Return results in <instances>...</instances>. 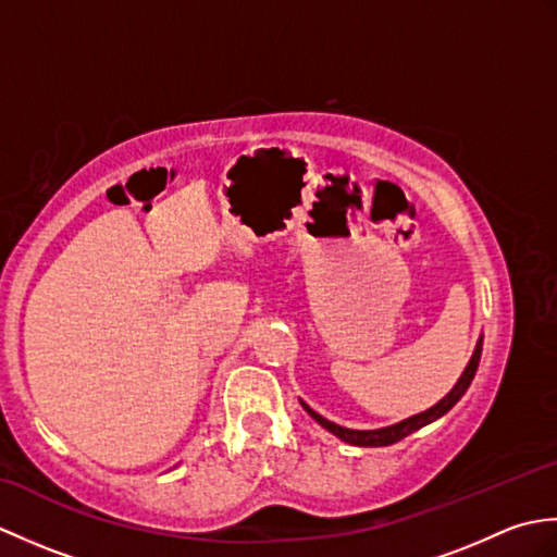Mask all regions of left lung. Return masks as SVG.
<instances>
[{"label":"left lung","instance_id":"left-lung-1","mask_svg":"<svg viewBox=\"0 0 557 557\" xmlns=\"http://www.w3.org/2000/svg\"><path fill=\"white\" fill-rule=\"evenodd\" d=\"M481 347H483V335L479 337L476 347H474V354H471L467 369L461 371L459 381L455 383V387L449 389V393L441 401H437V405H433L431 409H425L421 413H413V417H409V419H401V421H397L393 425H383V429H371V431L345 429V425H339L335 421L321 417V413L313 411L309 405H306L304 399H299V401H301V407L311 413V419H315L318 423H321L325 431L337 435L339 441H345L349 445H357V447H385V445H393V443L401 441V437H407L409 433L419 431V429H423V425H429V423L437 421L441 417H445V413L457 405V401L461 399V395H465L467 389H469L471 381H474L476 369H479V361H481Z\"/></svg>","mask_w":557,"mask_h":557}]
</instances>
